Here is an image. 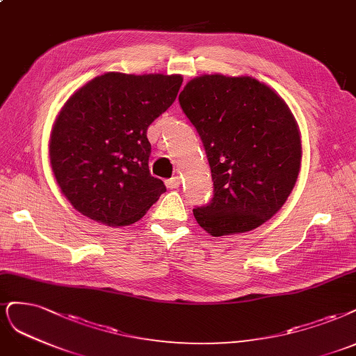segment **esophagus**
I'll list each match as a JSON object with an SVG mask.
<instances>
[{
  "mask_svg": "<svg viewBox=\"0 0 356 356\" xmlns=\"http://www.w3.org/2000/svg\"><path fill=\"white\" fill-rule=\"evenodd\" d=\"M165 184H166V187H168V188H170V190L178 188V187L181 186V178H179V177H172V178L166 179V181H165Z\"/></svg>",
  "mask_w": 356,
  "mask_h": 356,
  "instance_id": "esophagus-1",
  "label": "esophagus"
}]
</instances>
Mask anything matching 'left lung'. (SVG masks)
I'll use <instances>...</instances> for the list:
<instances>
[{"label":"left lung","mask_w":356,"mask_h":356,"mask_svg":"<svg viewBox=\"0 0 356 356\" xmlns=\"http://www.w3.org/2000/svg\"><path fill=\"white\" fill-rule=\"evenodd\" d=\"M203 143L213 181L211 202L194 207L211 236L257 228L295 187L302 157L296 122L271 88L250 76L203 75L178 97Z\"/></svg>","instance_id":"8db88e82"}]
</instances>
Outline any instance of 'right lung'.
I'll use <instances>...</instances> for the list:
<instances>
[{"instance_id":"add662e5","label":"right lung","mask_w":356,"mask_h":356,"mask_svg":"<svg viewBox=\"0 0 356 356\" xmlns=\"http://www.w3.org/2000/svg\"><path fill=\"white\" fill-rule=\"evenodd\" d=\"M179 75L108 72L66 102L56 120L50 162L78 212L110 227L137 222L166 191L152 177L147 128L172 106Z\"/></svg>"}]
</instances>
